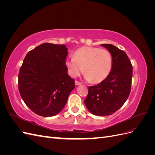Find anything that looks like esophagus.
<instances>
[{
	"mask_svg": "<svg viewBox=\"0 0 155 155\" xmlns=\"http://www.w3.org/2000/svg\"><path fill=\"white\" fill-rule=\"evenodd\" d=\"M75 84H76V85H81V83L79 81H75Z\"/></svg>",
	"mask_w": 155,
	"mask_h": 155,
	"instance_id": "esophagus-1",
	"label": "esophagus"
}]
</instances>
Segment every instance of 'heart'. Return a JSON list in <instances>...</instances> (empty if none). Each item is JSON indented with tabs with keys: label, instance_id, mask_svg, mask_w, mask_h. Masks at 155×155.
<instances>
[{
	"label": "heart",
	"instance_id": "1",
	"mask_svg": "<svg viewBox=\"0 0 155 155\" xmlns=\"http://www.w3.org/2000/svg\"><path fill=\"white\" fill-rule=\"evenodd\" d=\"M65 65L70 76L76 78L84 68L87 80L100 83L109 76L112 67V58L109 50L92 46H83L75 51L74 58H68Z\"/></svg>",
	"mask_w": 155,
	"mask_h": 155
}]
</instances>
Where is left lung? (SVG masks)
<instances>
[{
    "label": "left lung",
    "instance_id": "left-lung-1",
    "mask_svg": "<svg viewBox=\"0 0 155 155\" xmlns=\"http://www.w3.org/2000/svg\"><path fill=\"white\" fill-rule=\"evenodd\" d=\"M112 58V70L104 81L88 87L85 105L92 114L108 116L122 106L130 94L133 66L124 51L110 44H103Z\"/></svg>",
    "mask_w": 155,
    "mask_h": 155
}]
</instances>
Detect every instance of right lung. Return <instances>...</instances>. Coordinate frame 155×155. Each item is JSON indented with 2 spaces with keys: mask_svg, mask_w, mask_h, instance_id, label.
Listing matches in <instances>:
<instances>
[{
  "mask_svg": "<svg viewBox=\"0 0 155 155\" xmlns=\"http://www.w3.org/2000/svg\"><path fill=\"white\" fill-rule=\"evenodd\" d=\"M68 49L63 45L43 43L26 55L18 76L20 95L37 115L53 116L63 110L74 80L67 73Z\"/></svg>",
  "mask_w": 155,
  "mask_h": 155,
  "instance_id": "add662e5",
  "label": "right lung"
}]
</instances>
